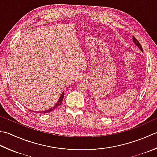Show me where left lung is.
<instances>
[{
    "mask_svg": "<svg viewBox=\"0 0 157 157\" xmlns=\"http://www.w3.org/2000/svg\"><path fill=\"white\" fill-rule=\"evenodd\" d=\"M133 42H134V44H136L138 48H140V50L142 51V52H143V49H142V45H141V44H140V42L137 41V40L136 39V38H135V36H133Z\"/></svg>",
    "mask_w": 157,
    "mask_h": 157,
    "instance_id": "left-lung-1",
    "label": "left lung"
}]
</instances>
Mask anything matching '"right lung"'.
<instances>
[{
  "label": "right lung",
  "instance_id": "1",
  "mask_svg": "<svg viewBox=\"0 0 157 157\" xmlns=\"http://www.w3.org/2000/svg\"><path fill=\"white\" fill-rule=\"evenodd\" d=\"M63 99H64V92H63V93L62 94H61L60 97V98H59V99H58V102L56 103V105H55L54 107H52V108H50V109L45 110V111H40V112H36L41 113H49V112H52V111H53V110L56 109L57 107H58V106L61 105V103H62V102H63ZM30 111H31V110H30ZM31 112H34V111H31Z\"/></svg>",
  "mask_w": 157,
  "mask_h": 157
}]
</instances>
